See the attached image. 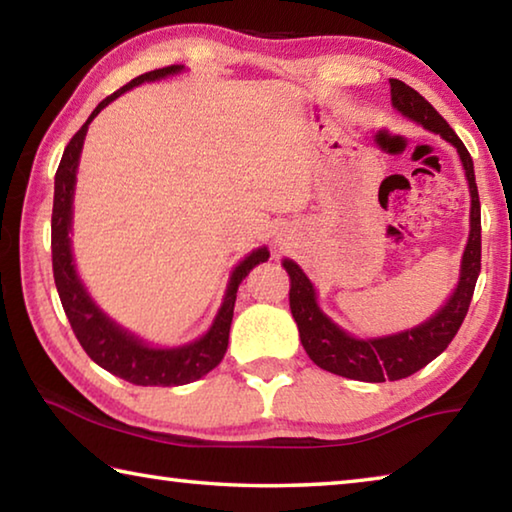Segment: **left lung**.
Masks as SVG:
<instances>
[{
	"instance_id": "8db88e82",
	"label": "left lung",
	"mask_w": 512,
	"mask_h": 512,
	"mask_svg": "<svg viewBox=\"0 0 512 512\" xmlns=\"http://www.w3.org/2000/svg\"><path fill=\"white\" fill-rule=\"evenodd\" d=\"M391 101L404 117L418 121L427 131L440 135L454 146L461 155L467 185H470V239H467L463 253L461 277H458L456 289L445 302V307L436 316L424 320L422 325L404 329L400 334L379 336V339H357L320 311L314 284L302 273V268L291 259L282 262L291 277V314L296 318L302 348L309 354V359L323 370L334 372V375L372 381V384L413 375L452 343L458 327L465 320L467 309H470L476 277L481 273V203L470 153L458 140L452 126L438 115V110L420 92H415L402 81L391 79Z\"/></svg>"
}]
</instances>
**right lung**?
I'll use <instances>...</instances> for the list:
<instances>
[{
	"label": "right lung",
	"instance_id": "add662e5",
	"mask_svg": "<svg viewBox=\"0 0 512 512\" xmlns=\"http://www.w3.org/2000/svg\"><path fill=\"white\" fill-rule=\"evenodd\" d=\"M183 72V65H169L162 69H153L137 76L124 88L112 92L110 97L103 99L97 108L92 110L88 121L81 126L69 144L65 146L63 160L58 164L56 183H54V212H51V262H54V280L60 302L67 314L69 325H72L76 339L88 352V357L99 363L103 370L112 372L121 379L131 381L135 386H183L189 381L201 379L207 372L219 366L225 350H228V336L232 314H235L237 289L244 277L253 271L257 264L268 259L266 248H257L239 262L232 271L228 291H225L223 305L216 314L212 327L201 339L180 348H151L135 334L126 332L115 320H110L103 311L94 305L90 293L85 291L79 273H76L74 257H72V203H74V185H76V169H79V158L83 149L85 133H88L90 121L99 112L115 101L119 94L142 85L146 81H158L164 76Z\"/></svg>",
	"mask_w": 512,
	"mask_h": 512
}]
</instances>
